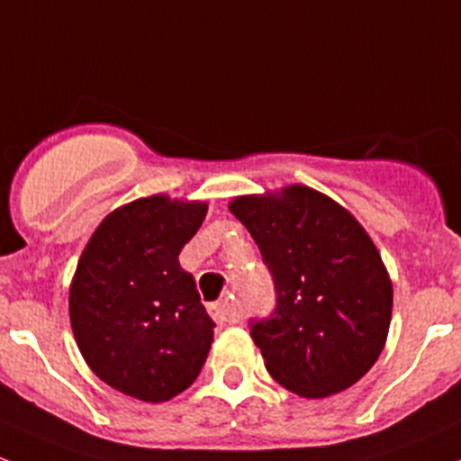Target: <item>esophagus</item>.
<instances>
[{"label": "esophagus", "mask_w": 461, "mask_h": 461, "mask_svg": "<svg viewBox=\"0 0 461 461\" xmlns=\"http://www.w3.org/2000/svg\"><path fill=\"white\" fill-rule=\"evenodd\" d=\"M210 316L216 320L218 324H234V322H239L240 320V313L236 312L234 309V304H231V300H218V303H214V304H210Z\"/></svg>", "instance_id": "esophagus-1"}]
</instances>
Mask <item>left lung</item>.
Returning <instances> with one entry per match:
<instances>
[{
	"instance_id": "left-lung-1",
	"label": "left lung",
	"mask_w": 461,
	"mask_h": 461,
	"mask_svg": "<svg viewBox=\"0 0 461 461\" xmlns=\"http://www.w3.org/2000/svg\"><path fill=\"white\" fill-rule=\"evenodd\" d=\"M230 212L274 276L276 312L249 333L269 375L309 400L356 384L380 357L393 312L389 271L365 227L298 183L236 196Z\"/></svg>"
}]
</instances>
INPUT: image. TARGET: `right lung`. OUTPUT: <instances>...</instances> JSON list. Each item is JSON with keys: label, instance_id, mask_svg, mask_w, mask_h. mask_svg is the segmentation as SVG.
Segmentation results:
<instances>
[{"label": "right lung", "instance_id": "right-lung-1", "mask_svg": "<svg viewBox=\"0 0 461 461\" xmlns=\"http://www.w3.org/2000/svg\"><path fill=\"white\" fill-rule=\"evenodd\" d=\"M205 214V201L137 198L101 221L77 263L68 298L77 347L121 393L161 404L205 365L216 324L178 263Z\"/></svg>", "mask_w": 461, "mask_h": 461}]
</instances>
